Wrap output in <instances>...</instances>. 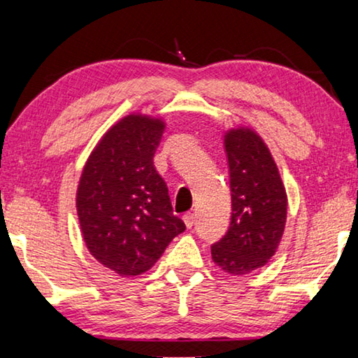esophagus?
Returning <instances> with one entry per match:
<instances>
[{"mask_svg": "<svg viewBox=\"0 0 358 358\" xmlns=\"http://www.w3.org/2000/svg\"><path fill=\"white\" fill-rule=\"evenodd\" d=\"M183 222H185V225L188 229H191L194 225V214L193 213H186L185 215H183Z\"/></svg>", "mask_w": 358, "mask_h": 358, "instance_id": "1", "label": "esophagus"}]
</instances>
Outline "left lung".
<instances>
[{
  "mask_svg": "<svg viewBox=\"0 0 358 358\" xmlns=\"http://www.w3.org/2000/svg\"><path fill=\"white\" fill-rule=\"evenodd\" d=\"M230 173L231 217L222 238L210 246L214 263L243 275L273 258L287 217V194L268 145L255 131L225 134Z\"/></svg>",
  "mask_w": 358,
  "mask_h": 358,
  "instance_id": "obj_1",
  "label": "left lung"
}]
</instances>
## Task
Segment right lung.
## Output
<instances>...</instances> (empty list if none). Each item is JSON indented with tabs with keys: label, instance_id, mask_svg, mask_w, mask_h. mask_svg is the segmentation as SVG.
Returning a JSON list of instances; mask_svg holds the SVG:
<instances>
[{
	"label": "right lung",
	"instance_id": "add662e5",
	"mask_svg": "<svg viewBox=\"0 0 358 358\" xmlns=\"http://www.w3.org/2000/svg\"><path fill=\"white\" fill-rule=\"evenodd\" d=\"M165 124L128 115L90 154L78 188V217L87 250L120 275L152 268L186 225L173 214L154 154Z\"/></svg>",
	"mask_w": 358,
	"mask_h": 358
}]
</instances>
